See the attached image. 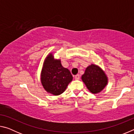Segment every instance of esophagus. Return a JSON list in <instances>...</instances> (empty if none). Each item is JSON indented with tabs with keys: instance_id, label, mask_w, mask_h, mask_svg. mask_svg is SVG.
I'll list each match as a JSON object with an SVG mask.
<instances>
[{
	"instance_id": "1",
	"label": "esophagus",
	"mask_w": 134,
	"mask_h": 134,
	"mask_svg": "<svg viewBox=\"0 0 134 134\" xmlns=\"http://www.w3.org/2000/svg\"><path fill=\"white\" fill-rule=\"evenodd\" d=\"M74 77H75V79H76V80H79V79H80V75L79 74H77V75L74 76Z\"/></svg>"
}]
</instances>
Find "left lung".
Masks as SVG:
<instances>
[{
  "mask_svg": "<svg viewBox=\"0 0 134 134\" xmlns=\"http://www.w3.org/2000/svg\"><path fill=\"white\" fill-rule=\"evenodd\" d=\"M81 79L90 92L94 94L102 90L108 83L105 72L100 68L94 64L86 68Z\"/></svg>",
  "mask_w": 134,
  "mask_h": 134,
  "instance_id": "obj_1",
  "label": "left lung"
}]
</instances>
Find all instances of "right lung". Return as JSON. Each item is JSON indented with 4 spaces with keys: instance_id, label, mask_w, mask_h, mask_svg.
<instances>
[{
    "instance_id": "right-lung-1",
    "label": "right lung",
    "mask_w": 134,
    "mask_h": 134,
    "mask_svg": "<svg viewBox=\"0 0 134 134\" xmlns=\"http://www.w3.org/2000/svg\"><path fill=\"white\" fill-rule=\"evenodd\" d=\"M72 80L71 72L62 66L60 60H54L51 54L47 57L41 73V83L47 92L54 95L62 94Z\"/></svg>"
}]
</instances>
